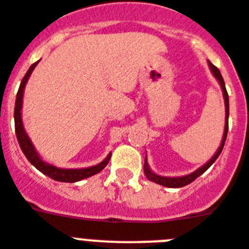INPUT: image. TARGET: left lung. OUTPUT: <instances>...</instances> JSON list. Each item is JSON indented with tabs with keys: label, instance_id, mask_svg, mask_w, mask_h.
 <instances>
[{
	"label": "left lung",
	"instance_id": "obj_1",
	"mask_svg": "<svg viewBox=\"0 0 249 249\" xmlns=\"http://www.w3.org/2000/svg\"><path fill=\"white\" fill-rule=\"evenodd\" d=\"M209 66L211 69L212 74L217 79V82L220 83V87H221V89H223V96H224V102H225V128H224V135H223V141H221V144H220L219 149L216 151V153L212 156V159H210V161L201 166L198 170L193 171L189 175H185V177H179V178H169V177H161V175H157V174L153 173L148 166V162H147V157L144 160V175L147 177V179L151 181H155V183L160 184V185H163V187H169V188H180L184 187V185H188V184H191L192 181H195L199 175L205 173L210 166H211L212 163L215 162L216 159L220 156V153L223 151L224 144H225L226 141V134H228V128H229V96H228V92H226L225 88V83H224V79L221 76V72L215 65H212L211 62L209 61Z\"/></svg>",
	"mask_w": 249,
	"mask_h": 249
}]
</instances>
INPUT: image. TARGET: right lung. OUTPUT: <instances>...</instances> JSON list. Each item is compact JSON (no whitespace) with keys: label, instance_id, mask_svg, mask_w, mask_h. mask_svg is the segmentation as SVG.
Returning <instances> with one entry per match:
<instances>
[{"label":"right lung","instance_id":"obj_1","mask_svg":"<svg viewBox=\"0 0 249 249\" xmlns=\"http://www.w3.org/2000/svg\"><path fill=\"white\" fill-rule=\"evenodd\" d=\"M38 62L39 61L34 62L33 65L29 68V70L26 71L23 80L20 83L18 94H16L14 119H15L16 138H18L20 148H21L23 153L25 155L26 159H28V161H29L36 169H38L40 173H43L44 175H47V177H50L51 179H53V180L64 181V183H75V181L83 180V179L92 177V175H96V174H98L101 170H104L105 167H106V165L108 163V161H110L111 159V153L107 155V157L102 161V162H100L98 165H94V166L84 167V169H60V167L53 166L51 163L44 162L43 160L40 159L39 155H38L37 151H36V148H34L33 143H32V141H30L28 134H26V131L25 129H24L23 125V120H21V107H23L24 88H25L26 82H28L30 74H32V71L34 70V68L37 66Z\"/></svg>","mask_w":249,"mask_h":249}]
</instances>
